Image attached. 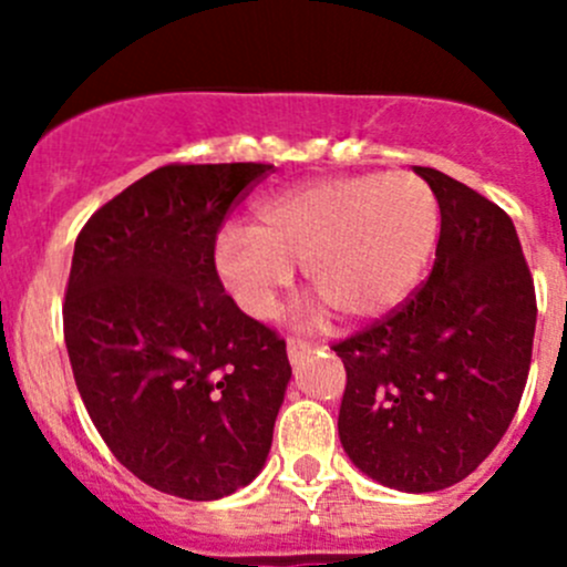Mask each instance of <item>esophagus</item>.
I'll use <instances>...</instances> for the list:
<instances>
[{"mask_svg":"<svg viewBox=\"0 0 567 567\" xmlns=\"http://www.w3.org/2000/svg\"><path fill=\"white\" fill-rule=\"evenodd\" d=\"M312 351V346L310 342H305L301 340V337H288V359L290 362H299L301 357H305V353H310Z\"/></svg>","mask_w":567,"mask_h":567,"instance_id":"1","label":"esophagus"}]
</instances>
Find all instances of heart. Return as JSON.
<instances>
[{"mask_svg":"<svg viewBox=\"0 0 567 567\" xmlns=\"http://www.w3.org/2000/svg\"><path fill=\"white\" fill-rule=\"evenodd\" d=\"M439 199L409 173L351 175L271 194L255 225L227 227L214 262L236 305L271 318L296 266L348 320L379 318L414 290L439 241Z\"/></svg>","mask_w":567,"mask_h":567,"instance_id":"obj_1","label":"heart"}]
</instances>
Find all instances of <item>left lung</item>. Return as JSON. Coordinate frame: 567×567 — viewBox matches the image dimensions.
I'll return each mask as SVG.
<instances>
[{
	"mask_svg": "<svg viewBox=\"0 0 567 567\" xmlns=\"http://www.w3.org/2000/svg\"><path fill=\"white\" fill-rule=\"evenodd\" d=\"M442 210L431 277L331 346L346 364L340 442L359 472L409 494L461 483L505 436L535 337V285L511 216L431 167Z\"/></svg>",
	"mask_w": 567,
	"mask_h": 567,
	"instance_id": "obj_1",
	"label": "left lung"
}]
</instances>
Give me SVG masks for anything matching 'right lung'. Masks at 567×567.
<instances>
[{"mask_svg": "<svg viewBox=\"0 0 567 567\" xmlns=\"http://www.w3.org/2000/svg\"><path fill=\"white\" fill-rule=\"evenodd\" d=\"M271 164H167L90 216L65 346L93 425L131 474L210 502L260 474L290 381L285 340L238 310L216 233Z\"/></svg>", "mask_w": 567, "mask_h": 567, "instance_id": "add662e5", "label": "right lung"}]
</instances>
